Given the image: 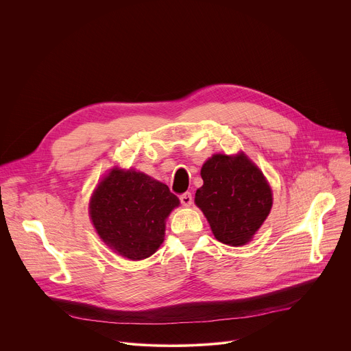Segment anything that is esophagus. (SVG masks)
Instances as JSON below:
<instances>
[{"label":"esophagus","instance_id":"esophagus-1","mask_svg":"<svg viewBox=\"0 0 351 351\" xmlns=\"http://www.w3.org/2000/svg\"><path fill=\"white\" fill-rule=\"evenodd\" d=\"M179 199H180L182 206L189 207V206H191V203H193V195H191V193H183V194H180Z\"/></svg>","mask_w":351,"mask_h":351}]
</instances>
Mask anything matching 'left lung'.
Here are the masks:
<instances>
[{
    "mask_svg": "<svg viewBox=\"0 0 351 351\" xmlns=\"http://www.w3.org/2000/svg\"><path fill=\"white\" fill-rule=\"evenodd\" d=\"M204 184L195 204L204 213L217 240L243 245L267 219L272 191L263 172L244 154H215L202 168Z\"/></svg>",
    "mask_w": 351,
    "mask_h": 351,
    "instance_id": "obj_1",
    "label": "left lung"
}]
</instances>
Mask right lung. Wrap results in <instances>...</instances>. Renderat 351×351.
<instances>
[{
  "label": "right lung",
  "mask_w": 351,
  "mask_h": 351,
  "mask_svg": "<svg viewBox=\"0 0 351 351\" xmlns=\"http://www.w3.org/2000/svg\"><path fill=\"white\" fill-rule=\"evenodd\" d=\"M179 206L169 187L141 172L114 169L91 197L93 225L115 252L129 260L153 256L165 234V219Z\"/></svg>",
  "instance_id": "obj_1"
}]
</instances>
